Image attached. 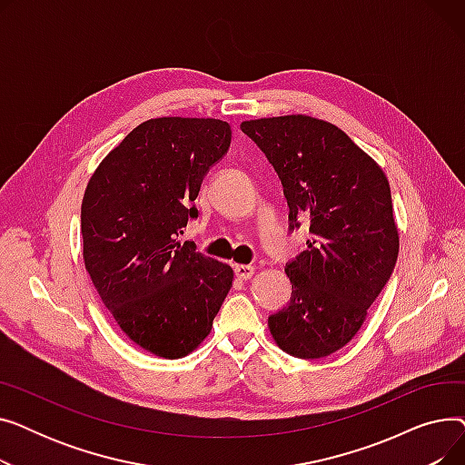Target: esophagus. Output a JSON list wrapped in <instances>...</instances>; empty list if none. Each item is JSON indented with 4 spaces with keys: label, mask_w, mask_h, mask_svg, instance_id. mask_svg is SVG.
Masks as SVG:
<instances>
[{
    "label": "esophagus",
    "mask_w": 465,
    "mask_h": 465,
    "mask_svg": "<svg viewBox=\"0 0 465 465\" xmlns=\"http://www.w3.org/2000/svg\"><path fill=\"white\" fill-rule=\"evenodd\" d=\"M254 270H256V267L254 265H235V277L237 279H241V281H249L252 275H254Z\"/></svg>",
    "instance_id": "34e87169"
}]
</instances>
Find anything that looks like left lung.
<instances>
[{
	"label": "left lung",
	"instance_id": "left-lung-1",
	"mask_svg": "<svg viewBox=\"0 0 465 465\" xmlns=\"http://www.w3.org/2000/svg\"><path fill=\"white\" fill-rule=\"evenodd\" d=\"M241 130L277 171L290 232L307 223L311 233L284 267L290 303L267 326L290 356H330L358 333L394 272L400 235L388 179L326 120L288 114L245 120Z\"/></svg>",
	"mask_w": 465,
	"mask_h": 465
}]
</instances>
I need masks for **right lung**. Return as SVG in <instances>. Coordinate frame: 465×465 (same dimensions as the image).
<instances>
[{
	"instance_id": "add662e5",
	"label": "right lung",
	"mask_w": 465,
	"mask_h": 465,
	"mask_svg": "<svg viewBox=\"0 0 465 465\" xmlns=\"http://www.w3.org/2000/svg\"><path fill=\"white\" fill-rule=\"evenodd\" d=\"M232 130L216 118H151L97 165L81 207L86 272L135 345L183 358L209 335L233 270L181 242Z\"/></svg>"
}]
</instances>
